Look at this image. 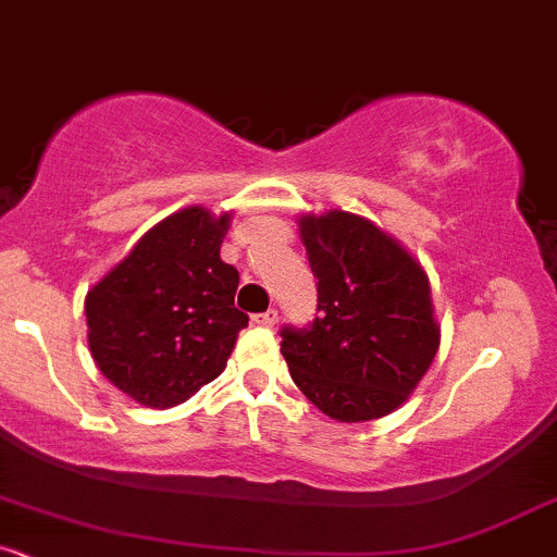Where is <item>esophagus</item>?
Returning <instances> with one entry per match:
<instances>
[{
  "label": "esophagus",
  "mask_w": 557,
  "mask_h": 557,
  "mask_svg": "<svg viewBox=\"0 0 557 557\" xmlns=\"http://www.w3.org/2000/svg\"><path fill=\"white\" fill-rule=\"evenodd\" d=\"M276 321H278V310H265V313H257L255 315V324L257 326H268V329H271V326H276Z\"/></svg>",
  "instance_id": "esophagus-1"
}]
</instances>
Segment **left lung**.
Returning <instances> with one entry per match:
<instances>
[{
	"instance_id": "8db88e82",
	"label": "left lung",
	"mask_w": 557,
	"mask_h": 557,
	"mask_svg": "<svg viewBox=\"0 0 557 557\" xmlns=\"http://www.w3.org/2000/svg\"><path fill=\"white\" fill-rule=\"evenodd\" d=\"M319 278V313L281 329V352L305 398L337 422L396 411L441 345L422 265L372 220L332 209L300 218Z\"/></svg>"
}]
</instances>
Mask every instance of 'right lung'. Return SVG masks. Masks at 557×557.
<instances>
[{
  "instance_id": "add662e5",
  "label": "right lung",
  "mask_w": 557,
  "mask_h": 557,
  "mask_svg": "<svg viewBox=\"0 0 557 557\" xmlns=\"http://www.w3.org/2000/svg\"><path fill=\"white\" fill-rule=\"evenodd\" d=\"M228 225V212L181 209L87 292L89 352L137 404L170 409L199 393L249 324L233 305L238 271L220 260Z\"/></svg>"
}]
</instances>
